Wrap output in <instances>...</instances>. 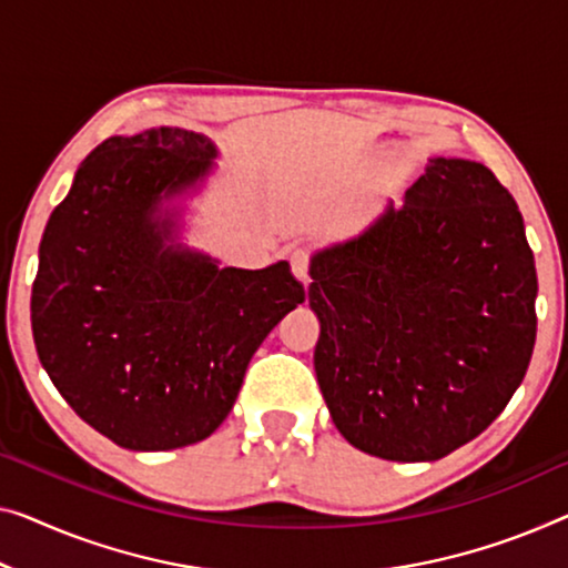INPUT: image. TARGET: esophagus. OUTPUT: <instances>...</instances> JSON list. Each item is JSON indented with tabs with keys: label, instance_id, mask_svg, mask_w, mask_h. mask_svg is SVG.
<instances>
[{
	"label": "esophagus",
	"instance_id": "1",
	"mask_svg": "<svg viewBox=\"0 0 568 568\" xmlns=\"http://www.w3.org/2000/svg\"><path fill=\"white\" fill-rule=\"evenodd\" d=\"M287 260H291L293 275L298 277V281L306 283L308 281V265H311V250L308 247H293L291 252H287Z\"/></svg>",
	"mask_w": 568,
	"mask_h": 568
}]
</instances>
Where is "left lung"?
<instances>
[{
	"instance_id": "8db88e82",
	"label": "left lung",
	"mask_w": 568,
	"mask_h": 568,
	"mask_svg": "<svg viewBox=\"0 0 568 568\" xmlns=\"http://www.w3.org/2000/svg\"><path fill=\"white\" fill-rule=\"evenodd\" d=\"M313 367L342 434L390 462H436L477 438L526 377L536 262L495 173L430 160L369 230L311 260Z\"/></svg>"
}]
</instances>
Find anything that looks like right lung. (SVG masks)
<instances>
[{
    "label": "right lung",
    "mask_w": 568,
    "mask_h": 568,
    "mask_svg": "<svg viewBox=\"0 0 568 568\" xmlns=\"http://www.w3.org/2000/svg\"><path fill=\"white\" fill-rule=\"evenodd\" d=\"M203 134L158 126L109 138L48 219L32 283V338L58 393L132 452L203 442L230 416L244 372L306 301L287 262L236 270L168 247L163 196L209 171Z\"/></svg>",
    "instance_id": "add662e5"
}]
</instances>
